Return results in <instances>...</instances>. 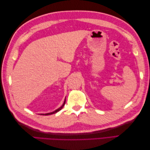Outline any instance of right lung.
I'll use <instances>...</instances> for the list:
<instances>
[{"instance_id": "1", "label": "right lung", "mask_w": 150, "mask_h": 150, "mask_svg": "<svg viewBox=\"0 0 150 150\" xmlns=\"http://www.w3.org/2000/svg\"><path fill=\"white\" fill-rule=\"evenodd\" d=\"M65 103H66V100L64 101V103H63V104H62V106L61 107V108H59V109H57V110H56V111H53V112H49V113H46V114H41V115H52V114H54V113H56L57 112H58V111H59L61 109L63 108V106H64V104H65Z\"/></svg>"}]
</instances>
